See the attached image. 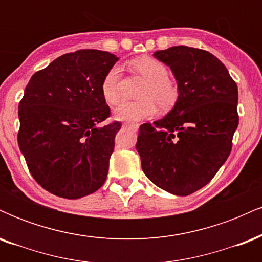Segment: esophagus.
<instances>
[{"label": "esophagus", "mask_w": 262, "mask_h": 262, "mask_svg": "<svg viewBox=\"0 0 262 262\" xmlns=\"http://www.w3.org/2000/svg\"><path fill=\"white\" fill-rule=\"evenodd\" d=\"M123 127L124 128H138V125L137 124H129V123H124V124H123Z\"/></svg>", "instance_id": "obj_1"}]
</instances>
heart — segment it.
<instances>
[{"label":"heart","instance_id":"1","mask_svg":"<svg viewBox=\"0 0 262 262\" xmlns=\"http://www.w3.org/2000/svg\"><path fill=\"white\" fill-rule=\"evenodd\" d=\"M132 71L143 77L145 83L139 91V101H123L114 110V117L119 121L137 122L149 118L156 112V104L161 110H169L179 100V87L169 79V70L160 60L140 56L130 61ZM101 93L108 104H116L121 98L119 68L113 66L104 75Z\"/></svg>","mask_w":262,"mask_h":262}]
</instances>
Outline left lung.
Here are the masks:
<instances>
[{
  "label": "left lung",
  "instance_id": "obj_1",
  "mask_svg": "<svg viewBox=\"0 0 262 262\" xmlns=\"http://www.w3.org/2000/svg\"><path fill=\"white\" fill-rule=\"evenodd\" d=\"M154 56L170 66L180 96L164 118L140 125L141 169L158 187L188 196L206 186L230 154L239 124L237 86L206 50L179 45Z\"/></svg>",
  "mask_w": 262,
  "mask_h": 262
}]
</instances>
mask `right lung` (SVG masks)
I'll list each match as a JSON object with an SVG mask.
<instances>
[{
    "mask_svg": "<svg viewBox=\"0 0 262 262\" xmlns=\"http://www.w3.org/2000/svg\"><path fill=\"white\" fill-rule=\"evenodd\" d=\"M118 59L93 49L64 54L26 87L18 145L35 181L55 196L76 200L106 181L121 123L100 127L111 113L101 83Z\"/></svg>",
    "mask_w": 262,
    "mask_h": 262,
    "instance_id": "obj_1",
    "label": "right lung"
}]
</instances>
